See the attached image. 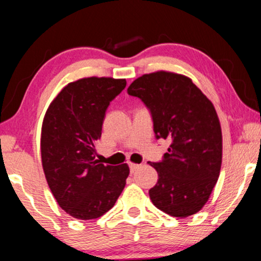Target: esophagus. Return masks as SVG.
<instances>
[{
	"mask_svg": "<svg viewBox=\"0 0 261 261\" xmlns=\"http://www.w3.org/2000/svg\"><path fill=\"white\" fill-rule=\"evenodd\" d=\"M138 168H139V165H136V163H129L130 173H134Z\"/></svg>",
	"mask_w": 261,
	"mask_h": 261,
	"instance_id": "1",
	"label": "esophagus"
}]
</instances>
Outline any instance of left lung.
Returning <instances> with one entry per match:
<instances>
[{"label": "left lung", "mask_w": 261, "mask_h": 261, "mask_svg": "<svg viewBox=\"0 0 261 261\" xmlns=\"http://www.w3.org/2000/svg\"><path fill=\"white\" fill-rule=\"evenodd\" d=\"M149 109L156 139H169L149 195L155 207L172 217L186 218L201 209L217 184L223 139L211 100L189 77L159 71L143 75L127 89Z\"/></svg>", "instance_id": "8db88e82"}]
</instances>
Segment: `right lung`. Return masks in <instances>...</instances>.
I'll list each match as a JSON object with an SVG mask.
<instances>
[{
  "label": "right lung",
  "mask_w": 261,
  "mask_h": 261,
  "mask_svg": "<svg viewBox=\"0 0 261 261\" xmlns=\"http://www.w3.org/2000/svg\"><path fill=\"white\" fill-rule=\"evenodd\" d=\"M125 80L88 77L69 83L49 105L41 133V157L50 191L76 219L101 217L114 207L128 166H104L95 159L102 122Z\"/></svg>",
  "instance_id": "obj_1"
}]
</instances>
